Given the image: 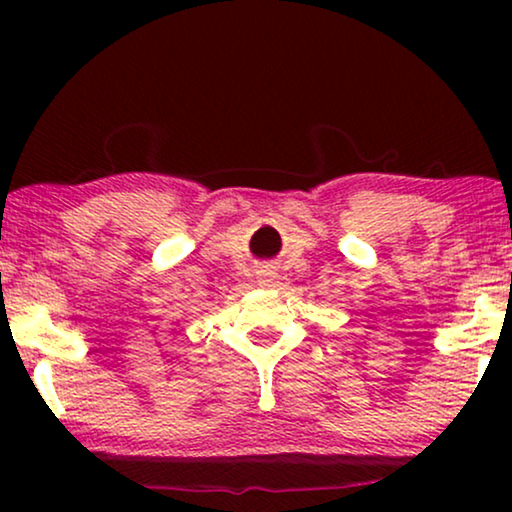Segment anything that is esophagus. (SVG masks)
I'll return each mask as SVG.
<instances>
[{
    "mask_svg": "<svg viewBox=\"0 0 512 512\" xmlns=\"http://www.w3.org/2000/svg\"><path fill=\"white\" fill-rule=\"evenodd\" d=\"M272 277H275V272H265V279H268V282H270Z\"/></svg>",
    "mask_w": 512,
    "mask_h": 512,
    "instance_id": "esophagus-1",
    "label": "esophagus"
}]
</instances>
